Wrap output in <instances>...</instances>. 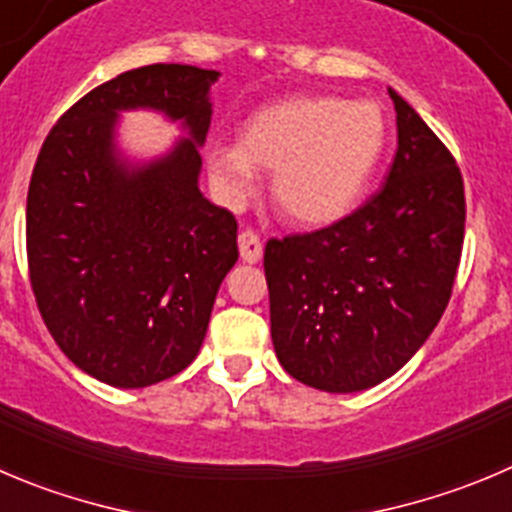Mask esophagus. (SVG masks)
Masks as SVG:
<instances>
[{"label":"esophagus","mask_w":512,"mask_h":512,"mask_svg":"<svg viewBox=\"0 0 512 512\" xmlns=\"http://www.w3.org/2000/svg\"><path fill=\"white\" fill-rule=\"evenodd\" d=\"M238 251H241V259L246 264H259L261 253H264V243L253 231H241L238 233Z\"/></svg>","instance_id":"34e87169"}]
</instances>
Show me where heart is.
<instances>
[{"label": "heart", "mask_w": 512, "mask_h": 512, "mask_svg": "<svg viewBox=\"0 0 512 512\" xmlns=\"http://www.w3.org/2000/svg\"><path fill=\"white\" fill-rule=\"evenodd\" d=\"M389 123L372 100L301 95L246 118L238 143H213L206 170L213 193L241 211L259 191V168L271 173V196L301 226H329L367 191L387 148Z\"/></svg>", "instance_id": "heart-1"}]
</instances>
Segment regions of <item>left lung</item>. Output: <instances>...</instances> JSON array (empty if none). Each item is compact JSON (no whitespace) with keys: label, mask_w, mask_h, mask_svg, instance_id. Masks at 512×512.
<instances>
[{"label":"left lung","mask_w":512,"mask_h":512,"mask_svg":"<svg viewBox=\"0 0 512 512\" xmlns=\"http://www.w3.org/2000/svg\"><path fill=\"white\" fill-rule=\"evenodd\" d=\"M397 153L384 186L332 226L264 251L281 367L324 392H359L405 367L440 321L465 236L460 168L389 87Z\"/></svg>","instance_id":"8db88e82"}]
</instances>
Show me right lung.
<instances>
[{
  "mask_svg": "<svg viewBox=\"0 0 512 512\" xmlns=\"http://www.w3.org/2000/svg\"><path fill=\"white\" fill-rule=\"evenodd\" d=\"M221 72L148 65L107 80L57 120L27 193L29 281L57 347L110 387L138 389L198 357L238 223L198 188ZM155 109L186 139L135 164L117 115Z\"/></svg>",
  "mask_w": 512,
  "mask_h": 512,
  "instance_id": "right-lung-1",
  "label": "right lung"
}]
</instances>
